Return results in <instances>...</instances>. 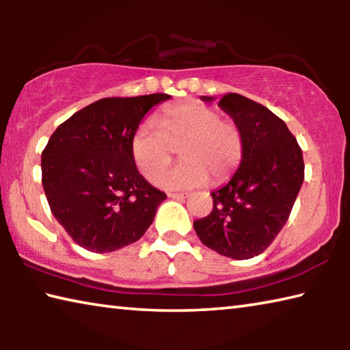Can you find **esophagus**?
<instances>
[{"instance_id":"esophagus-1","label":"esophagus","mask_w":350,"mask_h":350,"mask_svg":"<svg viewBox=\"0 0 350 350\" xmlns=\"http://www.w3.org/2000/svg\"><path fill=\"white\" fill-rule=\"evenodd\" d=\"M187 196H188V193H168V198H171V199H182Z\"/></svg>"}]
</instances>
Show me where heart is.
I'll return each mask as SVG.
<instances>
[{"mask_svg":"<svg viewBox=\"0 0 350 350\" xmlns=\"http://www.w3.org/2000/svg\"><path fill=\"white\" fill-rule=\"evenodd\" d=\"M179 146L183 161L161 172ZM244 139L233 120L196 100L167 106L159 116V126L142 122L131 139V156L146 179L168 189L193 188L224 182L241 163Z\"/></svg>","mask_w":350,"mask_h":350,"instance_id":"heart-1","label":"heart"}]
</instances>
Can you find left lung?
I'll return each instance as SVG.
<instances>
[{"mask_svg": "<svg viewBox=\"0 0 350 350\" xmlns=\"http://www.w3.org/2000/svg\"><path fill=\"white\" fill-rule=\"evenodd\" d=\"M219 108L239 126L244 152L232 179L210 193V215L193 227L211 250L250 259L262 253L287 222L304 180L303 151L286 123L265 106L228 92Z\"/></svg>", "mask_w": 350, "mask_h": 350, "instance_id": "8db88e82", "label": "left lung"}]
</instances>
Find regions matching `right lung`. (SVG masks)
<instances>
[{
    "instance_id": "1",
    "label": "right lung",
    "mask_w": 350,
    "mask_h": 350,
    "mask_svg": "<svg viewBox=\"0 0 350 350\" xmlns=\"http://www.w3.org/2000/svg\"><path fill=\"white\" fill-rule=\"evenodd\" d=\"M168 94L108 97L58 126L41 154L44 194L75 244L94 253L139 241L167 194L139 173L131 139L146 112Z\"/></svg>"
}]
</instances>
